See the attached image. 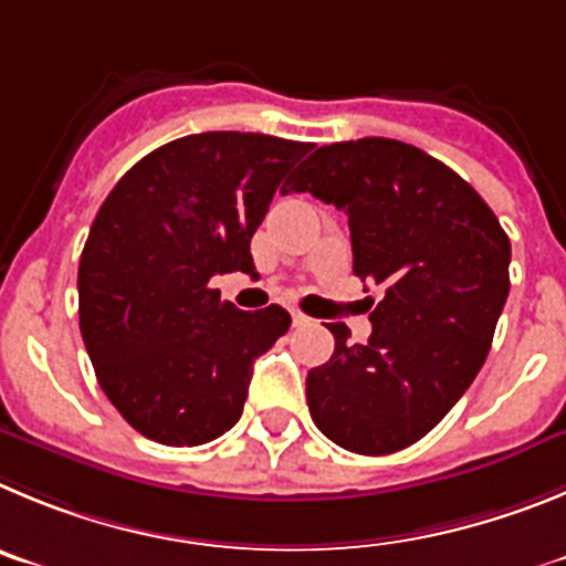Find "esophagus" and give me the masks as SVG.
<instances>
[{
	"label": "esophagus",
	"instance_id": "obj_1",
	"mask_svg": "<svg viewBox=\"0 0 566 566\" xmlns=\"http://www.w3.org/2000/svg\"><path fill=\"white\" fill-rule=\"evenodd\" d=\"M290 315H293L295 327H302V324H310V318L302 313V310H290Z\"/></svg>",
	"mask_w": 566,
	"mask_h": 566
}]
</instances>
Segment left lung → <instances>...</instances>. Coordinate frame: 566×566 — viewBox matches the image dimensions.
Wrapping results in <instances>:
<instances>
[{
	"label": "left lung",
	"instance_id": "obj_1",
	"mask_svg": "<svg viewBox=\"0 0 566 566\" xmlns=\"http://www.w3.org/2000/svg\"><path fill=\"white\" fill-rule=\"evenodd\" d=\"M349 217L353 271L384 290L366 344L327 324L335 353L307 375L310 417L355 454L429 434L465 395L511 290V239L457 171L389 137L315 149L287 191Z\"/></svg>",
	"mask_w": 566,
	"mask_h": 566
}]
</instances>
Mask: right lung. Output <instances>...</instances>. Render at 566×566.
<instances>
[{
    "instance_id": "right-lung-1",
    "label": "right lung",
    "mask_w": 566,
    "mask_h": 566,
    "mask_svg": "<svg viewBox=\"0 0 566 566\" xmlns=\"http://www.w3.org/2000/svg\"><path fill=\"white\" fill-rule=\"evenodd\" d=\"M310 144L202 132L149 151L112 188L78 264V324L109 403L163 446H202L242 417L253 360L290 329L211 287L253 273L251 237Z\"/></svg>"
}]
</instances>
